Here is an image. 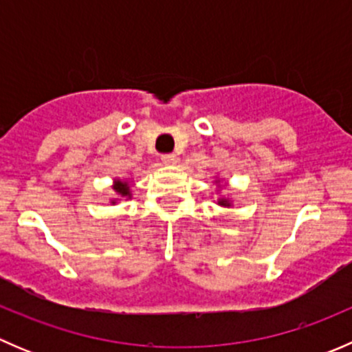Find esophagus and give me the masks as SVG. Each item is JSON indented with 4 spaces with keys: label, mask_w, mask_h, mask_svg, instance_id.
<instances>
[{
    "label": "esophagus",
    "mask_w": 352,
    "mask_h": 352,
    "mask_svg": "<svg viewBox=\"0 0 352 352\" xmlns=\"http://www.w3.org/2000/svg\"><path fill=\"white\" fill-rule=\"evenodd\" d=\"M162 162L165 163V165H175V163H177V156L172 155V153H170V155H163L162 156Z\"/></svg>",
    "instance_id": "esophagus-1"
}]
</instances>
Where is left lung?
<instances>
[{
	"label": "left lung",
	"instance_id": "obj_1",
	"mask_svg": "<svg viewBox=\"0 0 352 352\" xmlns=\"http://www.w3.org/2000/svg\"><path fill=\"white\" fill-rule=\"evenodd\" d=\"M216 184H219V179L216 180ZM216 204L223 206V208H230V206H232V201H230L228 197H219L218 201H216Z\"/></svg>",
	"mask_w": 352,
	"mask_h": 352
}]
</instances>
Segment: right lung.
Masks as SVG:
<instances>
[{
  "instance_id": "obj_1",
  "label": "right lung",
  "mask_w": 352,
  "mask_h": 352,
  "mask_svg": "<svg viewBox=\"0 0 352 352\" xmlns=\"http://www.w3.org/2000/svg\"><path fill=\"white\" fill-rule=\"evenodd\" d=\"M112 189H113V192H116L119 197H127V199L133 197V194H131V184L127 182V180L113 179ZM119 197L112 199V201H110V202H112V204H116V202L119 201Z\"/></svg>"
}]
</instances>
